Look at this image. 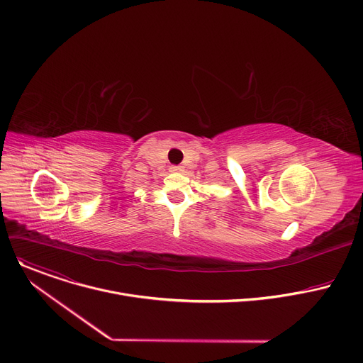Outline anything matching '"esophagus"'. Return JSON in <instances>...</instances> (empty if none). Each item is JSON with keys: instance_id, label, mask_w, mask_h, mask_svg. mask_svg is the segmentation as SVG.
Masks as SVG:
<instances>
[{"instance_id": "obj_1", "label": "esophagus", "mask_w": 363, "mask_h": 363, "mask_svg": "<svg viewBox=\"0 0 363 363\" xmlns=\"http://www.w3.org/2000/svg\"><path fill=\"white\" fill-rule=\"evenodd\" d=\"M169 169H171V172H182V171H184V167H181V165H172Z\"/></svg>"}]
</instances>
